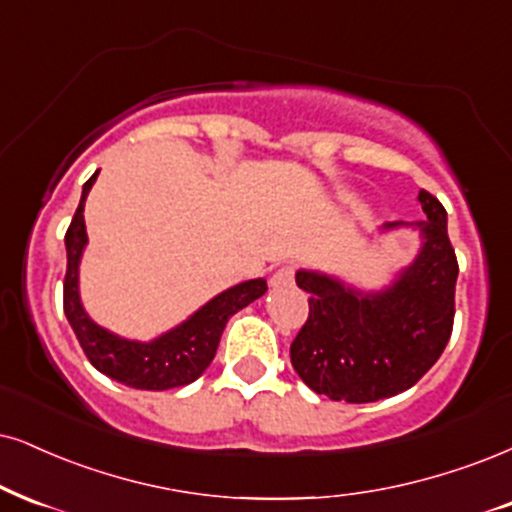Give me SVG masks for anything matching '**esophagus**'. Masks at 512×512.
Instances as JSON below:
<instances>
[{
    "label": "esophagus",
    "instance_id": "esophagus-1",
    "mask_svg": "<svg viewBox=\"0 0 512 512\" xmlns=\"http://www.w3.org/2000/svg\"><path fill=\"white\" fill-rule=\"evenodd\" d=\"M294 266H280L270 277V285L273 287H289L294 282Z\"/></svg>",
    "mask_w": 512,
    "mask_h": 512
}]
</instances>
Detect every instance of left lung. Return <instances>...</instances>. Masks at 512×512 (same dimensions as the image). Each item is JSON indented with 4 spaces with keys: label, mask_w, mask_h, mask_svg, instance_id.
I'll return each instance as SVG.
<instances>
[{
    "label": "left lung",
    "mask_w": 512,
    "mask_h": 512,
    "mask_svg": "<svg viewBox=\"0 0 512 512\" xmlns=\"http://www.w3.org/2000/svg\"><path fill=\"white\" fill-rule=\"evenodd\" d=\"M418 201L422 249L389 289L361 294L327 275L299 270L308 318L292 342V365L315 394L370 403L413 387L439 361L456 315L458 258L446 208L427 189ZM401 223H387L396 227Z\"/></svg>",
    "instance_id": "left-lung-1"
}]
</instances>
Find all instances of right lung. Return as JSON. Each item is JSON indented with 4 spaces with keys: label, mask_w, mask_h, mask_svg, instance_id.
I'll return each mask as SVG.
<instances>
[{
    "label": "right lung",
    "mask_w": 512,
    "mask_h": 512,
    "mask_svg": "<svg viewBox=\"0 0 512 512\" xmlns=\"http://www.w3.org/2000/svg\"><path fill=\"white\" fill-rule=\"evenodd\" d=\"M97 175L99 170L82 187L80 204L66 230L68 266L66 277H63V313L71 323L87 361L106 377L125 384V387L147 391L185 387L211 365L227 320L268 292L266 280H249L230 287L208 301L204 308H199L185 323L149 344L128 342V339L116 337L104 327L94 325L80 304L78 263L87 244L82 211H85V199Z\"/></svg>",
    "instance_id": "right-lung-1"
}]
</instances>
